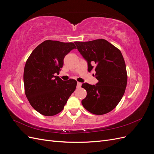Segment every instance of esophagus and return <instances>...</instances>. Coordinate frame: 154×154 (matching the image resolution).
<instances>
[{"mask_svg": "<svg viewBox=\"0 0 154 154\" xmlns=\"http://www.w3.org/2000/svg\"><path fill=\"white\" fill-rule=\"evenodd\" d=\"M82 83H80V82H78L77 83V87H80L82 86Z\"/></svg>", "mask_w": 154, "mask_h": 154, "instance_id": "obj_1", "label": "esophagus"}]
</instances>
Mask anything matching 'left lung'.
I'll return each mask as SVG.
<instances>
[{"instance_id": "8db88e82", "label": "left lung", "mask_w": 154, "mask_h": 154, "mask_svg": "<svg viewBox=\"0 0 154 154\" xmlns=\"http://www.w3.org/2000/svg\"><path fill=\"white\" fill-rule=\"evenodd\" d=\"M88 65V71L96 72V85L83 83L87 96L82 101L91 113L103 115L112 110L122 100L127 83L126 65L121 51L104 39L74 42Z\"/></svg>"}]
</instances>
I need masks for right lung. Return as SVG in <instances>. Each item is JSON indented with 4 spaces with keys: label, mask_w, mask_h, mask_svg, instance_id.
I'll use <instances>...</instances> for the list:
<instances>
[{
    "label": "right lung",
    "mask_w": 154,
    "mask_h": 154,
    "mask_svg": "<svg viewBox=\"0 0 154 154\" xmlns=\"http://www.w3.org/2000/svg\"><path fill=\"white\" fill-rule=\"evenodd\" d=\"M74 49L72 42L45 40L32 51L24 71L25 94L32 108L41 114L52 116L61 112L75 91L77 82L63 81L55 74L63 65V58Z\"/></svg>",
    "instance_id": "add662e5"
}]
</instances>
